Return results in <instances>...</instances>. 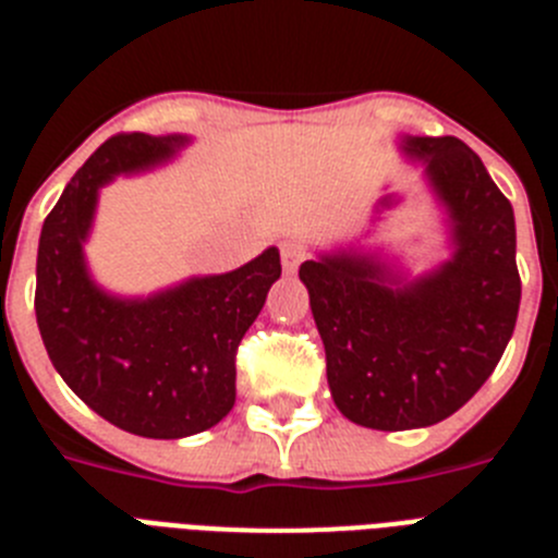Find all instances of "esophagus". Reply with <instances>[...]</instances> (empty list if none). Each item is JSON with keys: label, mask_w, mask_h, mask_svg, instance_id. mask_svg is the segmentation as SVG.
Instances as JSON below:
<instances>
[{"label": "esophagus", "mask_w": 558, "mask_h": 558, "mask_svg": "<svg viewBox=\"0 0 558 558\" xmlns=\"http://www.w3.org/2000/svg\"><path fill=\"white\" fill-rule=\"evenodd\" d=\"M302 259H304V248H302V245H295V243H284L282 245V265H284V270H290V274H293V270L299 268V265H302Z\"/></svg>", "instance_id": "34e87169"}]
</instances>
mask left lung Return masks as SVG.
Listing matches in <instances>:
<instances>
[{
    "mask_svg": "<svg viewBox=\"0 0 558 558\" xmlns=\"http://www.w3.org/2000/svg\"><path fill=\"white\" fill-rule=\"evenodd\" d=\"M405 150L427 161L450 211V263L397 288L366 254L299 268L335 405L372 430L436 425L466 405L500 363L520 310L514 209L477 153L456 136H408Z\"/></svg>",
    "mask_w": 558,
    "mask_h": 558,
    "instance_id": "left-lung-1",
    "label": "left lung"
}]
</instances>
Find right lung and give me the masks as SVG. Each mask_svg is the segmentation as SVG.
<instances>
[{"label": "right lung", "instance_id": "1", "mask_svg": "<svg viewBox=\"0 0 558 558\" xmlns=\"http://www.w3.org/2000/svg\"><path fill=\"white\" fill-rule=\"evenodd\" d=\"M184 136L117 133L102 142L44 220L36 322L52 366L106 422L145 438H184L234 408L236 349L282 276L268 248L243 268L122 302L88 279L83 240L97 190L170 159Z\"/></svg>", "mask_w": 558, "mask_h": 558}]
</instances>
